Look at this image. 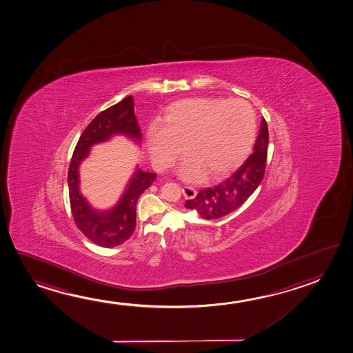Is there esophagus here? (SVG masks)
<instances>
[{
    "label": "esophagus",
    "instance_id": "34e87169",
    "mask_svg": "<svg viewBox=\"0 0 353 353\" xmlns=\"http://www.w3.org/2000/svg\"><path fill=\"white\" fill-rule=\"evenodd\" d=\"M182 193H183V196L187 199H193V198H196V191L194 188H192V187H183L182 188Z\"/></svg>",
    "mask_w": 353,
    "mask_h": 353
}]
</instances>
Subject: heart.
<instances>
[{"mask_svg": "<svg viewBox=\"0 0 353 353\" xmlns=\"http://www.w3.org/2000/svg\"><path fill=\"white\" fill-rule=\"evenodd\" d=\"M256 137V116L243 99H190L172 104L161 125L148 132L152 161L171 168L185 150L191 155L179 174L199 181L229 174L249 155Z\"/></svg>", "mask_w": 353, "mask_h": 353, "instance_id": "b5f03b06", "label": "heart"}]
</instances>
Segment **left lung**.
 Wrapping results in <instances>:
<instances>
[{
    "instance_id": "8db88e82",
    "label": "left lung",
    "mask_w": 353,
    "mask_h": 353,
    "mask_svg": "<svg viewBox=\"0 0 353 353\" xmlns=\"http://www.w3.org/2000/svg\"><path fill=\"white\" fill-rule=\"evenodd\" d=\"M254 152L236 171L214 187L203 188L196 198L185 201V208L203 219H219L235 212L249 199L265 176L268 146V127L262 118Z\"/></svg>"
}]
</instances>
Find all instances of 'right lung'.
Segmentation results:
<instances>
[{
    "instance_id": "1",
    "label": "right lung",
    "mask_w": 353,
    "mask_h": 353,
    "mask_svg": "<svg viewBox=\"0 0 353 353\" xmlns=\"http://www.w3.org/2000/svg\"><path fill=\"white\" fill-rule=\"evenodd\" d=\"M119 133L135 140L141 139L139 124L134 114L132 96L102 110L87 125L76 144L68 174L70 207L76 226L90 241L102 248H114L133 235L137 225V203L141 193L157 179V174L145 172L139 168L114 208L97 213L88 205L79 192V165L88 155L91 145L110 139L113 134Z\"/></svg>"
}]
</instances>
